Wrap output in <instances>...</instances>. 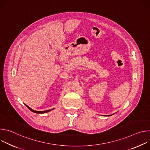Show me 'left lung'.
<instances>
[{
  "mask_svg": "<svg viewBox=\"0 0 150 150\" xmlns=\"http://www.w3.org/2000/svg\"><path fill=\"white\" fill-rule=\"evenodd\" d=\"M109 116H111V115H109Z\"/></svg>",
  "mask_w": 150,
  "mask_h": 150,
  "instance_id": "1",
  "label": "left lung"
}]
</instances>
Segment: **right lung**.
<instances>
[{"instance_id":"1","label":"right lung","mask_w":150,"mask_h":150,"mask_svg":"<svg viewBox=\"0 0 150 150\" xmlns=\"http://www.w3.org/2000/svg\"><path fill=\"white\" fill-rule=\"evenodd\" d=\"M25 105L27 107V108H28L31 112H34V113H38V114H40V113H45L49 112H50V111H51V110L54 109H50V110H45V111H35V110H34L33 109H31V108H30V107H28V106L26 104H25Z\"/></svg>"}]
</instances>
